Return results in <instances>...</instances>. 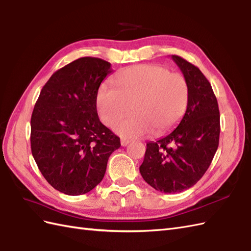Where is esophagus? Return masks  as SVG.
Returning <instances> with one entry per match:
<instances>
[{
	"mask_svg": "<svg viewBox=\"0 0 251 251\" xmlns=\"http://www.w3.org/2000/svg\"><path fill=\"white\" fill-rule=\"evenodd\" d=\"M129 143H130L129 140H127V139H121V144H122V147H126V145H128Z\"/></svg>",
	"mask_w": 251,
	"mask_h": 251,
	"instance_id": "obj_1",
	"label": "esophagus"
}]
</instances>
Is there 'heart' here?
Listing matches in <instances>:
<instances>
[{"label": "heart", "mask_w": 251, "mask_h": 251, "mask_svg": "<svg viewBox=\"0 0 251 251\" xmlns=\"http://www.w3.org/2000/svg\"><path fill=\"white\" fill-rule=\"evenodd\" d=\"M114 86L102 84L97 92V111L107 126L130 112L134 114L114 126L124 138L164 135L176 128L189 102V83L182 74L157 64L128 67L113 78Z\"/></svg>", "instance_id": "1"}]
</instances>
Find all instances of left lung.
Listing matches in <instances>:
<instances>
[{
    "mask_svg": "<svg viewBox=\"0 0 251 251\" xmlns=\"http://www.w3.org/2000/svg\"><path fill=\"white\" fill-rule=\"evenodd\" d=\"M189 83V102L178 126L166 137L147 144L140 166L143 179L153 188L176 194L192 187L214 158L219 144L220 115L212 85L201 71L172 55Z\"/></svg>",
    "mask_w": 251,
    "mask_h": 251,
    "instance_id": "left-lung-1",
    "label": "left lung"
}]
</instances>
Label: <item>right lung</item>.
<instances>
[{
    "instance_id": "1",
    "label": "right lung",
    "mask_w": 251,
    "mask_h": 251,
    "mask_svg": "<svg viewBox=\"0 0 251 251\" xmlns=\"http://www.w3.org/2000/svg\"><path fill=\"white\" fill-rule=\"evenodd\" d=\"M112 73L98 57H80L44 85L31 118V150L52 187L68 196L86 194L101 182L120 138L99 121V85Z\"/></svg>"
}]
</instances>
